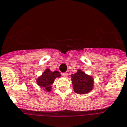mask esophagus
Segmentation results:
<instances>
[{
  "label": "esophagus",
  "mask_w": 127,
  "mask_h": 127,
  "mask_svg": "<svg viewBox=\"0 0 127 127\" xmlns=\"http://www.w3.org/2000/svg\"><path fill=\"white\" fill-rule=\"evenodd\" d=\"M63 75L64 76H66H66H68V73L67 72H64L63 74Z\"/></svg>",
  "instance_id": "1"
}]
</instances>
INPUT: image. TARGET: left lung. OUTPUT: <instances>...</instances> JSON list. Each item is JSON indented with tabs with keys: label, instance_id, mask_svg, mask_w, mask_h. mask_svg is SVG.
<instances>
[{
	"label": "left lung",
	"instance_id": "obj_1",
	"mask_svg": "<svg viewBox=\"0 0 127 127\" xmlns=\"http://www.w3.org/2000/svg\"><path fill=\"white\" fill-rule=\"evenodd\" d=\"M70 76L73 89L76 93L85 95L93 89L95 86L93 77L86 74L81 69H78L76 73L72 74Z\"/></svg>",
	"mask_w": 127,
	"mask_h": 127
}]
</instances>
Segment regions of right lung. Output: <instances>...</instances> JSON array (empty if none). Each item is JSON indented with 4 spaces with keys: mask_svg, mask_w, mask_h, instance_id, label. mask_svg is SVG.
<instances>
[{
    "mask_svg": "<svg viewBox=\"0 0 127 127\" xmlns=\"http://www.w3.org/2000/svg\"><path fill=\"white\" fill-rule=\"evenodd\" d=\"M61 74L59 71H51L49 68H46L42 74L36 79L37 85L42 88L44 91L50 92L52 89L53 85L56 78H59Z\"/></svg>",
    "mask_w": 127,
    "mask_h": 127,
    "instance_id": "add662e5",
    "label": "right lung"
}]
</instances>
